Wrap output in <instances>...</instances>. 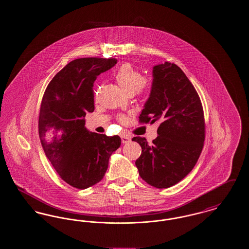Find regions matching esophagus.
Returning a JSON list of instances; mask_svg holds the SVG:
<instances>
[{"label":"esophagus","mask_w":249,"mask_h":249,"mask_svg":"<svg viewBox=\"0 0 249 249\" xmlns=\"http://www.w3.org/2000/svg\"><path fill=\"white\" fill-rule=\"evenodd\" d=\"M131 140V137L130 135H127V134H122L121 135V141L123 143H127V142H130Z\"/></svg>","instance_id":"esophagus-1"}]
</instances>
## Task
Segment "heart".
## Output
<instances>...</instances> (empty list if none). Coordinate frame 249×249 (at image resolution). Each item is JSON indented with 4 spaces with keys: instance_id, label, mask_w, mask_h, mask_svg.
<instances>
[{
    "instance_id": "1",
    "label": "heart",
    "mask_w": 249,
    "mask_h": 249,
    "mask_svg": "<svg viewBox=\"0 0 249 249\" xmlns=\"http://www.w3.org/2000/svg\"><path fill=\"white\" fill-rule=\"evenodd\" d=\"M115 78L119 87L128 94H144L149 89L148 80L143 77L141 71L135 69L130 63H125L120 66L115 73ZM121 122L126 121L125 116H119Z\"/></svg>"
}]
</instances>
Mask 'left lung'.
Returning a JSON list of instances; mask_svg holds the SVG:
<instances>
[{"mask_svg":"<svg viewBox=\"0 0 249 249\" xmlns=\"http://www.w3.org/2000/svg\"><path fill=\"white\" fill-rule=\"evenodd\" d=\"M156 121L159 135L151 143L132 138L142 147L135 165L147 184L167 189L194 168L205 137L201 99L184 71L168 61L154 66L151 93L139 117L141 124Z\"/></svg>","mask_w":249,"mask_h":249,"instance_id":"obj_1","label":"left lung"}]
</instances>
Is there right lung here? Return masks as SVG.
I'll use <instances>...</instances> for the list:
<instances>
[{
    "mask_svg": "<svg viewBox=\"0 0 249 249\" xmlns=\"http://www.w3.org/2000/svg\"><path fill=\"white\" fill-rule=\"evenodd\" d=\"M117 61L73 59L56 73L42 99L38 132L45 154L59 178L79 190L104 178L110 156L121 143L119 135L108 137L85 128L86 114L94 111L93 83Z\"/></svg>",
    "mask_w": 249,
    "mask_h": 249,
    "instance_id": "add662e5",
    "label": "right lung"
}]
</instances>
